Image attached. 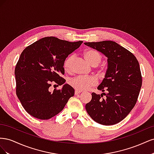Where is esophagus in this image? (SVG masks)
<instances>
[{"mask_svg": "<svg viewBox=\"0 0 154 154\" xmlns=\"http://www.w3.org/2000/svg\"><path fill=\"white\" fill-rule=\"evenodd\" d=\"M80 91H78V90H75V92H74V94L75 95H78L79 94H80Z\"/></svg>", "mask_w": 154, "mask_h": 154, "instance_id": "1", "label": "esophagus"}]
</instances>
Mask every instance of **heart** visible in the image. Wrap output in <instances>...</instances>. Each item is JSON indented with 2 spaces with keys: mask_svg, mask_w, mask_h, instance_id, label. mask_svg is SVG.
Listing matches in <instances>:
<instances>
[{
  "mask_svg": "<svg viewBox=\"0 0 154 154\" xmlns=\"http://www.w3.org/2000/svg\"><path fill=\"white\" fill-rule=\"evenodd\" d=\"M84 57L87 62L92 66H97L101 61V56L96 50H88L84 54ZM74 60V56L71 55L65 60L63 66L67 72L71 71L72 64ZM69 85L78 91H87L96 85L97 81L94 78L78 76L69 81Z\"/></svg>",
  "mask_w": 154,
  "mask_h": 154,
  "instance_id": "heart-1",
  "label": "heart"
}]
</instances>
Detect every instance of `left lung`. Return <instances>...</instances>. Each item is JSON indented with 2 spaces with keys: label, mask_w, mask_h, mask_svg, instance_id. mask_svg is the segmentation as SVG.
I'll use <instances>...</instances> for the list:
<instances>
[{
  "label": "left lung",
  "mask_w": 154,
  "mask_h": 154,
  "mask_svg": "<svg viewBox=\"0 0 154 154\" xmlns=\"http://www.w3.org/2000/svg\"><path fill=\"white\" fill-rule=\"evenodd\" d=\"M107 57L108 67L97 89L106 93H92L85 109L91 118L103 125H112L127 117L136 105L142 85L140 67L136 57L115 42H85ZM105 95V99H101Z\"/></svg>",
  "instance_id": "left-lung-1"
}]
</instances>
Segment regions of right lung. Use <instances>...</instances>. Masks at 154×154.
I'll return each mask as SVG.
<instances>
[{
	"label": "right lung",
	"mask_w": 154,
	"mask_h": 154,
	"mask_svg": "<svg viewBox=\"0 0 154 154\" xmlns=\"http://www.w3.org/2000/svg\"><path fill=\"white\" fill-rule=\"evenodd\" d=\"M83 41L71 42L54 36L44 37L22 51L16 65V94L27 113L40 119H49L61 112L74 89L64 84L61 90L49 91L51 84L66 82L63 63L69 54Z\"/></svg>",
	"instance_id": "add662e5"
}]
</instances>
